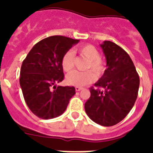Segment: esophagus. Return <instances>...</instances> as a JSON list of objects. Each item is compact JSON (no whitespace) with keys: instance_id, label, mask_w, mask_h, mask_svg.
Here are the masks:
<instances>
[{"instance_id":"esophagus-1","label":"esophagus","mask_w":153,"mask_h":153,"mask_svg":"<svg viewBox=\"0 0 153 153\" xmlns=\"http://www.w3.org/2000/svg\"><path fill=\"white\" fill-rule=\"evenodd\" d=\"M83 89V87H81V86H75V90H76V91H80L81 90H82Z\"/></svg>"}]
</instances>
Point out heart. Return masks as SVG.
Wrapping results in <instances>:
<instances>
[{"mask_svg":"<svg viewBox=\"0 0 153 153\" xmlns=\"http://www.w3.org/2000/svg\"><path fill=\"white\" fill-rule=\"evenodd\" d=\"M78 52L89 60L86 69L93 70L98 77H101L105 71V63L101 59L100 51L92 44H86L78 48ZM61 66L66 72L71 71L74 66V55L73 52L68 51L63 54L61 59ZM91 70L86 71H74L67 74V83L71 86H84L92 83L97 76Z\"/></svg>","mask_w":153,"mask_h":153,"instance_id":"1","label":"heart"}]
</instances>
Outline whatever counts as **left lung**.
<instances>
[{
    "mask_svg": "<svg viewBox=\"0 0 153 153\" xmlns=\"http://www.w3.org/2000/svg\"><path fill=\"white\" fill-rule=\"evenodd\" d=\"M100 46L107 68L94 84L97 88H90L85 110L95 123L113 126L122 121L134 105L140 78L131 58L121 47L111 41H104Z\"/></svg>",
    "mask_w": 153,
    "mask_h": 153,
    "instance_id": "8db88e82",
    "label": "left lung"
}]
</instances>
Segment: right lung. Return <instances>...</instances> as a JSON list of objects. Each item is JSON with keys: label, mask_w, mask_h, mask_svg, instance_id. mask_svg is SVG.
Wrapping results in <instances>:
<instances>
[{"label": "right lung", "mask_w": 153, "mask_h": 153, "mask_svg": "<svg viewBox=\"0 0 153 153\" xmlns=\"http://www.w3.org/2000/svg\"><path fill=\"white\" fill-rule=\"evenodd\" d=\"M79 42L62 36H49L35 44L23 61L20 87L27 105L39 118L48 120L60 116L75 94L74 86L55 84L64 79L62 55Z\"/></svg>", "instance_id": "right-lung-1"}]
</instances>
